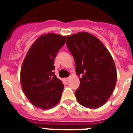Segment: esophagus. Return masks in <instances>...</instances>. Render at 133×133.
<instances>
[{
    "instance_id": "34e87169",
    "label": "esophagus",
    "mask_w": 133,
    "mask_h": 133,
    "mask_svg": "<svg viewBox=\"0 0 133 133\" xmlns=\"http://www.w3.org/2000/svg\"><path fill=\"white\" fill-rule=\"evenodd\" d=\"M64 80H65V81H69V80H70V77H68V78H65Z\"/></svg>"
}]
</instances>
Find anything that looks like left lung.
<instances>
[{"mask_svg":"<svg viewBox=\"0 0 133 133\" xmlns=\"http://www.w3.org/2000/svg\"><path fill=\"white\" fill-rule=\"evenodd\" d=\"M67 46L74 56L80 86L75 91L77 101L88 108H98L109 99L117 75L112 55L92 34L78 32L67 36Z\"/></svg>","mask_w":133,"mask_h":133,"instance_id":"left-lung-1","label":"left lung"}]
</instances>
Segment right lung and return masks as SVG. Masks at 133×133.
I'll use <instances>...</instances> for the list:
<instances>
[{
    "mask_svg": "<svg viewBox=\"0 0 133 133\" xmlns=\"http://www.w3.org/2000/svg\"><path fill=\"white\" fill-rule=\"evenodd\" d=\"M66 36L54 33L39 36L31 45L21 69V85L32 105L43 110L59 102L64 85L54 75V59Z\"/></svg>",
    "mask_w": 133,
    "mask_h": 133,
    "instance_id": "right-lung-1",
    "label": "right lung"
}]
</instances>
